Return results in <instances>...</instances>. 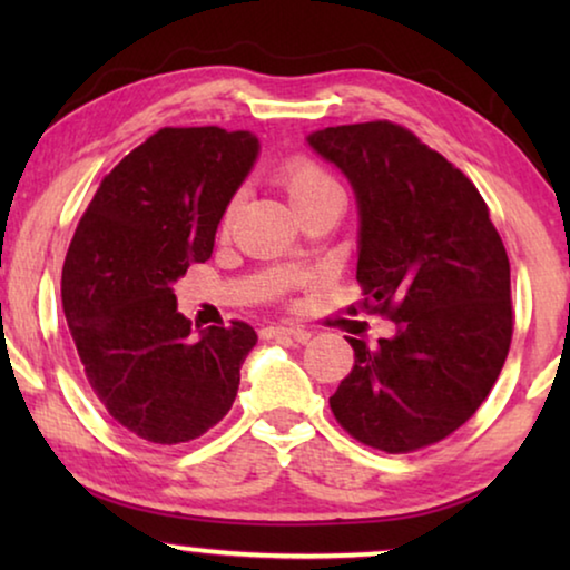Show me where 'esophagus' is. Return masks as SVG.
<instances>
[{
    "mask_svg": "<svg viewBox=\"0 0 570 570\" xmlns=\"http://www.w3.org/2000/svg\"><path fill=\"white\" fill-rule=\"evenodd\" d=\"M262 334L264 337H293L298 342H308V337H311V332L301 330V326H293V324H272Z\"/></svg>",
    "mask_w": 570,
    "mask_h": 570,
    "instance_id": "34e87169",
    "label": "esophagus"
}]
</instances>
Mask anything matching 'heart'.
I'll use <instances>...</instances> for the list:
<instances>
[{
	"mask_svg": "<svg viewBox=\"0 0 570 570\" xmlns=\"http://www.w3.org/2000/svg\"><path fill=\"white\" fill-rule=\"evenodd\" d=\"M277 184L283 186L287 199H291V205L298 209V213L308 205V202L322 197V194L340 191V186L330 176V170L318 166L316 160L306 158V155H295V158H287L277 170ZM233 217H236V199H233L230 205L225 207V213L220 217V228L223 230L230 228Z\"/></svg>",
	"mask_w": 570,
	"mask_h": 570,
	"instance_id": "heart-1",
	"label": "heart"
}]
</instances>
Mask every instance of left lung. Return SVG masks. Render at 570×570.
I'll use <instances>...</instances> for the list:
<instances>
[{
	"mask_svg": "<svg viewBox=\"0 0 570 570\" xmlns=\"http://www.w3.org/2000/svg\"><path fill=\"white\" fill-rule=\"evenodd\" d=\"M308 145L353 184L361 209L363 308L394 337L355 350L330 396L365 446L410 454L470 420L511 347V267L478 186L394 121L326 127Z\"/></svg>",
	"mask_w": 570,
	"mask_h": 570,
	"instance_id": "8db88e82",
	"label": "left lung"
}]
</instances>
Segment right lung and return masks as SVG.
<instances>
[{
    "mask_svg": "<svg viewBox=\"0 0 570 570\" xmlns=\"http://www.w3.org/2000/svg\"><path fill=\"white\" fill-rule=\"evenodd\" d=\"M259 153L252 131L163 127L104 176L61 269V306L88 384L121 428L174 446L220 423L256 345L246 322L194 334L174 283L207 262Z\"/></svg>",
    "mask_w": 570,
    "mask_h": 570,
    "instance_id": "add662e5",
    "label": "right lung"
}]
</instances>
